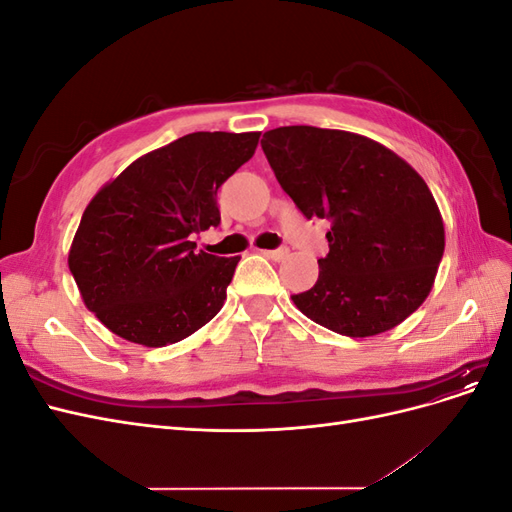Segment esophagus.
<instances>
[{"mask_svg": "<svg viewBox=\"0 0 512 512\" xmlns=\"http://www.w3.org/2000/svg\"><path fill=\"white\" fill-rule=\"evenodd\" d=\"M260 254H262V256H267V258H271V260H277V262H280V260H284V258L288 256V247H280V250H262Z\"/></svg>", "mask_w": 512, "mask_h": 512, "instance_id": "obj_1", "label": "esophagus"}]
</instances>
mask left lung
<instances>
[{"label": "left lung", "mask_w": 512, "mask_h": 512, "mask_svg": "<svg viewBox=\"0 0 512 512\" xmlns=\"http://www.w3.org/2000/svg\"><path fill=\"white\" fill-rule=\"evenodd\" d=\"M262 151L307 220H331L318 282L292 301L348 337L391 331L423 305L444 254L442 213L427 183L367 136L314 126L265 132Z\"/></svg>", "instance_id": "left-lung-1"}]
</instances>
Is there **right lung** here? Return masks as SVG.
<instances>
[{
    "label": "right lung",
    "instance_id": "1",
    "mask_svg": "<svg viewBox=\"0 0 512 512\" xmlns=\"http://www.w3.org/2000/svg\"><path fill=\"white\" fill-rule=\"evenodd\" d=\"M260 132H194L134 160L89 200L68 267L89 312L147 348L190 337L220 312L241 256L194 252L220 224L215 194Z\"/></svg>",
    "mask_w": 512,
    "mask_h": 512
}]
</instances>
